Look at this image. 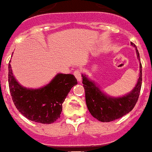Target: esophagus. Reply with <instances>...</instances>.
<instances>
[{
	"instance_id": "34e87169",
	"label": "esophagus",
	"mask_w": 152,
	"mask_h": 152,
	"mask_svg": "<svg viewBox=\"0 0 152 152\" xmlns=\"http://www.w3.org/2000/svg\"><path fill=\"white\" fill-rule=\"evenodd\" d=\"M74 75H75V77L77 78L78 82H81V80H82V75H81V72H80L79 70H75L74 71Z\"/></svg>"
}]
</instances>
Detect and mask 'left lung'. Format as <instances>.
Returning a JSON list of instances; mask_svg holds the SVG:
<instances>
[{"mask_svg":"<svg viewBox=\"0 0 152 152\" xmlns=\"http://www.w3.org/2000/svg\"><path fill=\"white\" fill-rule=\"evenodd\" d=\"M137 58L140 60V54L137 46ZM82 84L86 93V102L89 112L93 117L103 122H108L122 118L133 110L139 98L142 85V65H140V77L137 84L133 90L128 95L119 98H111L101 93L99 88L82 75Z\"/></svg>","mask_w":152,"mask_h":152,"instance_id":"obj_1","label":"left lung"}]
</instances>
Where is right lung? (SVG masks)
<instances>
[{"label":"right lung","instance_id":"right-lung-1","mask_svg":"<svg viewBox=\"0 0 152 152\" xmlns=\"http://www.w3.org/2000/svg\"><path fill=\"white\" fill-rule=\"evenodd\" d=\"M77 83L73 75L58 74L43 88L29 89L15 81L8 65V86L13 103L22 115L33 122L51 124L59 118L62 104Z\"/></svg>","mask_w":152,"mask_h":152}]
</instances>
